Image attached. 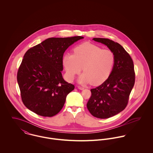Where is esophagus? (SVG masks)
Wrapping results in <instances>:
<instances>
[{
    "label": "esophagus",
    "instance_id": "obj_1",
    "mask_svg": "<svg viewBox=\"0 0 153 153\" xmlns=\"http://www.w3.org/2000/svg\"><path fill=\"white\" fill-rule=\"evenodd\" d=\"M78 88L79 89H80V90H83L84 89V88L83 87H81V86H78Z\"/></svg>",
    "mask_w": 153,
    "mask_h": 153
}]
</instances>
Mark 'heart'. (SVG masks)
<instances>
[{
	"mask_svg": "<svg viewBox=\"0 0 153 153\" xmlns=\"http://www.w3.org/2000/svg\"><path fill=\"white\" fill-rule=\"evenodd\" d=\"M74 54L66 53L62 59L68 79H74L82 68L84 72L79 78L80 83L90 82L98 85L103 83L111 73L115 62V55L108 49L84 43L74 49Z\"/></svg>",
	"mask_w": 153,
	"mask_h": 153,
	"instance_id": "b5f03b06",
	"label": "heart"
}]
</instances>
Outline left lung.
<instances>
[{
	"label": "left lung",
	"mask_w": 153,
	"mask_h": 153,
	"mask_svg": "<svg viewBox=\"0 0 153 153\" xmlns=\"http://www.w3.org/2000/svg\"><path fill=\"white\" fill-rule=\"evenodd\" d=\"M105 45L113 52L115 62L108 79L91 89L87 108L95 117L105 119L126 108L135 83L134 63L129 53L120 44L106 38H93Z\"/></svg>",
	"instance_id": "8db88e82"
}]
</instances>
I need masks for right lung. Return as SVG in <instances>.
<instances>
[{"label": "right lung", "mask_w": 153, "mask_h": 153, "mask_svg": "<svg viewBox=\"0 0 153 153\" xmlns=\"http://www.w3.org/2000/svg\"><path fill=\"white\" fill-rule=\"evenodd\" d=\"M83 38H50L26 51L18 69L17 81L27 108L48 117L62 109L67 95L75 88L62 75L64 53L69 46Z\"/></svg>", "instance_id": "add662e5"}]
</instances>
